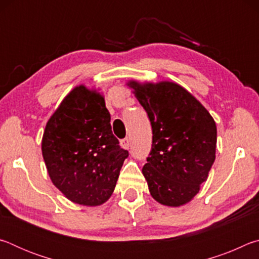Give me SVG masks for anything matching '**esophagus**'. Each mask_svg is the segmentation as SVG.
Listing matches in <instances>:
<instances>
[{
	"instance_id": "obj_1",
	"label": "esophagus",
	"mask_w": 259,
	"mask_h": 259,
	"mask_svg": "<svg viewBox=\"0 0 259 259\" xmlns=\"http://www.w3.org/2000/svg\"><path fill=\"white\" fill-rule=\"evenodd\" d=\"M120 144H121V146L124 148V150H128V148L130 147V140H129V138L122 139Z\"/></svg>"
}]
</instances>
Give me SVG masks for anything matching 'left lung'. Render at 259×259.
<instances>
[{
    "label": "left lung",
    "instance_id": "left-lung-1",
    "mask_svg": "<svg viewBox=\"0 0 259 259\" xmlns=\"http://www.w3.org/2000/svg\"><path fill=\"white\" fill-rule=\"evenodd\" d=\"M145 108L153 144L143 166L156 202L181 207L198 194L216 159L217 126L202 104L176 82H126Z\"/></svg>",
    "mask_w": 259,
    "mask_h": 259
}]
</instances>
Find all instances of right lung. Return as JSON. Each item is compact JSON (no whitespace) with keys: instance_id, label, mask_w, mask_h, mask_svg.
<instances>
[{"instance_id":"right-lung-1","label":"right lung","mask_w":259,"mask_h":259,"mask_svg":"<svg viewBox=\"0 0 259 259\" xmlns=\"http://www.w3.org/2000/svg\"><path fill=\"white\" fill-rule=\"evenodd\" d=\"M99 89L78 84L48 120L42 155L54 185L74 203L96 207L113 194L128 151L112 133Z\"/></svg>"}]
</instances>
